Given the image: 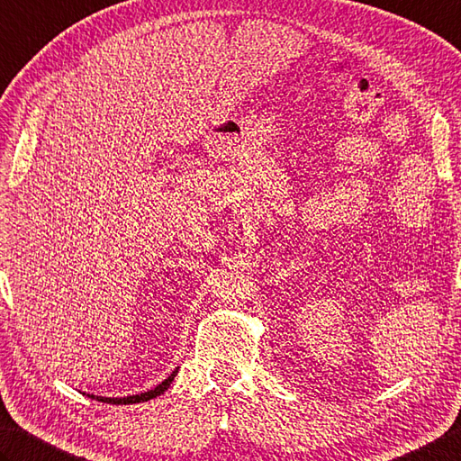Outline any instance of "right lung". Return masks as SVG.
Instances as JSON below:
<instances>
[{
    "mask_svg": "<svg viewBox=\"0 0 461 461\" xmlns=\"http://www.w3.org/2000/svg\"><path fill=\"white\" fill-rule=\"evenodd\" d=\"M178 369H175L170 373V375L162 381V384L156 385L154 389H149V392L144 393H138V395H128V397H98V395H88L92 399H98V402H104V403H114V405H126V403H142V402H150V399L162 395L167 389L170 387L172 381H175Z\"/></svg>",
    "mask_w": 461,
    "mask_h": 461,
    "instance_id": "1",
    "label": "right lung"
}]
</instances>
